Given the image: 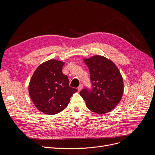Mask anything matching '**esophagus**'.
<instances>
[{
  "label": "esophagus",
  "mask_w": 155,
  "mask_h": 155,
  "mask_svg": "<svg viewBox=\"0 0 155 155\" xmlns=\"http://www.w3.org/2000/svg\"><path fill=\"white\" fill-rule=\"evenodd\" d=\"M83 84H80V86L78 87V91H81V90H82V88H83Z\"/></svg>",
  "instance_id": "esophagus-1"
}]
</instances>
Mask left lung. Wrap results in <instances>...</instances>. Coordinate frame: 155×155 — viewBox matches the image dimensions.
<instances>
[{
  "label": "left lung",
  "mask_w": 155,
  "mask_h": 155,
  "mask_svg": "<svg viewBox=\"0 0 155 155\" xmlns=\"http://www.w3.org/2000/svg\"><path fill=\"white\" fill-rule=\"evenodd\" d=\"M90 73L91 89L85 87L80 94L91 111L103 114L120 102L124 91L122 76L116 65L107 58L96 55L84 59Z\"/></svg>",
  "instance_id": "obj_1"
}]
</instances>
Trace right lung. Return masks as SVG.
Here are the masks:
<instances>
[{"mask_svg": "<svg viewBox=\"0 0 155 155\" xmlns=\"http://www.w3.org/2000/svg\"><path fill=\"white\" fill-rule=\"evenodd\" d=\"M64 64L56 59L43 62L30 80L29 96L38 110L45 114L54 115L62 111L77 91L69 86L68 77L62 73Z\"/></svg>", "mask_w": 155, "mask_h": 155, "instance_id": "add662e5", "label": "right lung"}]
</instances>
